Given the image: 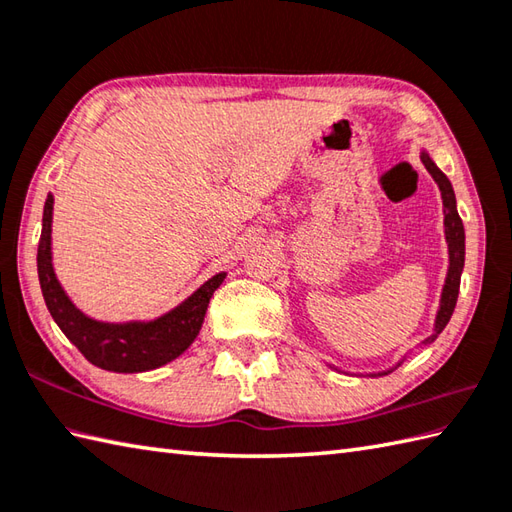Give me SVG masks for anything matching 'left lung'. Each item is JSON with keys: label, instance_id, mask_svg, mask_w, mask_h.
I'll return each instance as SVG.
<instances>
[{"label": "left lung", "instance_id": "obj_1", "mask_svg": "<svg viewBox=\"0 0 512 512\" xmlns=\"http://www.w3.org/2000/svg\"><path fill=\"white\" fill-rule=\"evenodd\" d=\"M424 167L433 176V180L438 182V187L442 191V204H444V228H447V242H449V275H447V284H444L442 290V299H440V310L436 317V334L431 336L429 341L436 339V336L447 328V323L451 319V314L455 310V303H458V292H460V275L464 268V226L458 215V209H455V193L449 178L433 165V160L422 154L420 156ZM387 374V372H385Z\"/></svg>", "mask_w": 512, "mask_h": 512}]
</instances>
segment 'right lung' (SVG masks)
<instances>
[{
	"label": "right lung",
	"instance_id": "add662e5",
	"mask_svg": "<svg viewBox=\"0 0 512 512\" xmlns=\"http://www.w3.org/2000/svg\"><path fill=\"white\" fill-rule=\"evenodd\" d=\"M52 204V195H48L46 206H43V228L37 248L39 284L52 319L76 345V350L92 365L121 374L156 369L187 350L202 328L213 292L220 288L226 275H215L202 288L195 290L187 301L180 303L176 310L151 323L112 325L92 321L72 306V301L65 297L57 277H54L50 262Z\"/></svg>",
	"mask_w": 512,
	"mask_h": 512
}]
</instances>
